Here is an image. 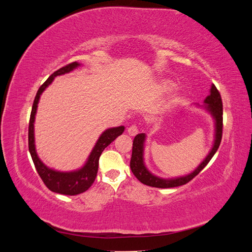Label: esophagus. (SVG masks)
<instances>
[{"label": "esophagus", "instance_id": "esophagus-1", "mask_svg": "<svg viewBox=\"0 0 252 252\" xmlns=\"http://www.w3.org/2000/svg\"><path fill=\"white\" fill-rule=\"evenodd\" d=\"M128 134L129 135H131V136H134V135H136L139 133V129H138V127H136L135 125H132V126H130L128 128Z\"/></svg>", "mask_w": 252, "mask_h": 252}]
</instances>
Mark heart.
<instances>
[{
	"label": "heart",
	"mask_w": 252,
	"mask_h": 252,
	"mask_svg": "<svg viewBox=\"0 0 252 252\" xmlns=\"http://www.w3.org/2000/svg\"><path fill=\"white\" fill-rule=\"evenodd\" d=\"M170 82L169 81H167V80H164L163 82H162V87L164 88V89H167V88H169V86H170Z\"/></svg>",
	"instance_id": "b5f03b06"
}]
</instances>
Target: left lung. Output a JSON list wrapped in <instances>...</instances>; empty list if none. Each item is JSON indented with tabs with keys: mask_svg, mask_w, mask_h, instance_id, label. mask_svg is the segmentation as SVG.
I'll return each instance as SVG.
<instances>
[{
	"mask_svg": "<svg viewBox=\"0 0 252 252\" xmlns=\"http://www.w3.org/2000/svg\"><path fill=\"white\" fill-rule=\"evenodd\" d=\"M209 95L206 96L204 100L203 105H196V107H201L207 111L213 119L215 122V138H213V144L208 155L199 164L196 168L186 175H182V177L177 178H170V179H164L159 178L158 175L154 174L148 170V168L145 165L144 162V149H145V142H146V134L140 133L134 138L132 144V155L130 159V168L132 173L135 175L141 183L145 185H148L151 187L157 188H172L185 185L186 183L191 181L195 175L199 174L204 167L209 163L212 157L215 156L217 152L220 140H222V130H223V104L220 94L217 87L211 85Z\"/></svg>",
	"mask_w": 252,
	"mask_h": 252,
	"instance_id": "1",
	"label": "left lung"
}]
</instances>
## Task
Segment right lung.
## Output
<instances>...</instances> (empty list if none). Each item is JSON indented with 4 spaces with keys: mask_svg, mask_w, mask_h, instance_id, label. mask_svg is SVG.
Returning a JSON list of instances; mask_svg holds the SVG:
<instances>
[{
    "mask_svg": "<svg viewBox=\"0 0 252 252\" xmlns=\"http://www.w3.org/2000/svg\"><path fill=\"white\" fill-rule=\"evenodd\" d=\"M80 66H81L80 63L73 62L71 64H68L67 66L60 68L59 70L53 72L46 80V82H45L39 88L33 101L32 114H30L29 128H28L29 152L30 155H32V161L37 173H39L41 179L44 182V184L47 186L49 190H51V191L56 193L65 194V195L80 194L84 191H86V190L93 185V183L94 182L96 173H97L98 158H100L103 150L125 130L124 126L106 129V130L100 135V138L97 139L85 164L77 170L59 171L56 169L49 168L48 166H46L42 162V159L36 154L35 143H34V121H35V114L37 110V104H39L41 94L44 93V90L53 82L55 78L58 77V75L69 73L72 70H74L75 68H78Z\"/></svg>",
    "mask_w": 252,
    "mask_h": 252,
    "instance_id": "right-lung-1",
    "label": "right lung"
}]
</instances>
